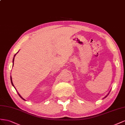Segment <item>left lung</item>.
<instances>
[{
  "mask_svg": "<svg viewBox=\"0 0 125 125\" xmlns=\"http://www.w3.org/2000/svg\"><path fill=\"white\" fill-rule=\"evenodd\" d=\"M109 93H110V92H109ZM109 93H108V94H107V95H108V94H109ZM107 96H105V97H104V98H106V97H107Z\"/></svg>",
  "mask_w": 125,
  "mask_h": 125,
  "instance_id": "1",
  "label": "left lung"
}]
</instances>
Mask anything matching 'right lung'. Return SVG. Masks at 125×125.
Returning <instances> with one entry per match:
<instances>
[{"label":"right lung","mask_w":125,"mask_h":125,"mask_svg":"<svg viewBox=\"0 0 125 125\" xmlns=\"http://www.w3.org/2000/svg\"><path fill=\"white\" fill-rule=\"evenodd\" d=\"M18 52L17 53H18ZM17 53H16V54H17ZM16 54L15 55H14V57H13V61H12V63H13V64H12V66H13V62H14V59H15V56H16ZM10 80H11V84H12V86L14 87H15V86H14V85H13V83H12V78H11V76H10ZM16 89V88H15ZM18 95H19V96H20V97L21 98H22V99H23V100H24L25 101V99H23L22 97H21V96H20V95L19 94V93L18 92Z\"/></svg>","instance_id":"add662e5"}]
</instances>
